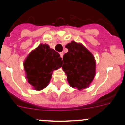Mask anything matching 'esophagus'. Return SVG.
Here are the masks:
<instances>
[{"label":"esophagus","mask_w":125,"mask_h":125,"mask_svg":"<svg viewBox=\"0 0 125 125\" xmlns=\"http://www.w3.org/2000/svg\"><path fill=\"white\" fill-rule=\"evenodd\" d=\"M60 55L61 57L63 58V52H60Z\"/></svg>","instance_id":"esophagus-1"}]
</instances>
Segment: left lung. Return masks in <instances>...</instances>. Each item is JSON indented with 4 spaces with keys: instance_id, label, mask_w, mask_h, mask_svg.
Listing matches in <instances>:
<instances>
[{
    "instance_id": "1",
    "label": "left lung",
    "mask_w": 125,
    "mask_h": 125,
    "mask_svg": "<svg viewBox=\"0 0 125 125\" xmlns=\"http://www.w3.org/2000/svg\"><path fill=\"white\" fill-rule=\"evenodd\" d=\"M68 52L63 55L62 68L72 87L79 90L89 87L96 74V61L83 45L72 41L66 45ZM62 60V61H63Z\"/></svg>"
}]
</instances>
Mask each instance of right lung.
I'll return each mask as SVG.
<instances>
[{"label":"right lung","mask_w":125,"mask_h":125,"mask_svg":"<svg viewBox=\"0 0 125 125\" xmlns=\"http://www.w3.org/2000/svg\"><path fill=\"white\" fill-rule=\"evenodd\" d=\"M62 64L58 52L47 44H40L28 55L24 66L28 82L35 90L40 91L47 86L54 70Z\"/></svg>","instance_id":"obj_1"}]
</instances>
